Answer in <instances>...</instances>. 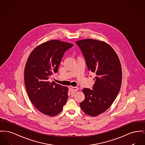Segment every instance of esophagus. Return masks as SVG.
I'll return each instance as SVG.
<instances>
[{
	"mask_svg": "<svg viewBox=\"0 0 145 145\" xmlns=\"http://www.w3.org/2000/svg\"><path fill=\"white\" fill-rule=\"evenodd\" d=\"M69 90L70 91H74V92H76L78 89V88L77 87H72V86H69Z\"/></svg>",
	"mask_w": 145,
	"mask_h": 145,
	"instance_id": "obj_1",
	"label": "esophagus"
}]
</instances>
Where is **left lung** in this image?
<instances>
[{"instance_id":"obj_1","label":"left lung","mask_w":145,"mask_h":145,"mask_svg":"<svg viewBox=\"0 0 145 145\" xmlns=\"http://www.w3.org/2000/svg\"><path fill=\"white\" fill-rule=\"evenodd\" d=\"M76 43L83 54L87 68L96 75L93 89L82 90L85 99L80 107L85 114L95 117L111 106L120 91L121 63L114 49L104 41L89 39Z\"/></svg>"}]
</instances>
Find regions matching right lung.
<instances>
[{
	"label": "right lung",
	"mask_w": 145,
	"mask_h": 145,
	"mask_svg": "<svg viewBox=\"0 0 145 145\" xmlns=\"http://www.w3.org/2000/svg\"><path fill=\"white\" fill-rule=\"evenodd\" d=\"M72 46L52 40L35 48L27 59L24 72L26 90L31 103L44 114H59L67 103L68 88L48 80L57 72L64 54Z\"/></svg>",
	"instance_id": "obj_1"
}]
</instances>
